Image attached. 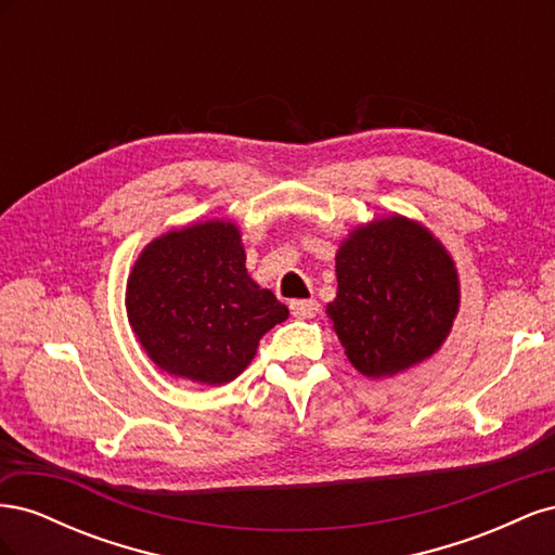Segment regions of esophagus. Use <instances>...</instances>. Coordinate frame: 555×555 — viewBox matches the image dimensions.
<instances>
[{
	"mask_svg": "<svg viewBox=\"0 0 555 555\" xmlns=\"http://www.w3.org/2000/svg\"><path fill=\"white\" fill-rule=\"evenodd\" d=\"M289 308H292V314H294V317H298V319H310V317L317 314L319 304H317L314 298H296V300H292Z\"/></svg>",
	"mask_w": 555,
	"mask_h": 555,
	"instance_id": "34e87169",
	"label": "esophagus"
}]
</instances>
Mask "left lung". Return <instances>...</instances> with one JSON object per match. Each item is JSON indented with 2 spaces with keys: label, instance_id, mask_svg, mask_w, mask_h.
Listing matches in <instances>:
<instances>
[{
  "label": "left lung",
  "instance_id": "left-lung-1",
  "mask_svg": "<svg viewBox=\"0 0 555 555\" xmlns=\"http://www.w3.org/2000/svg\"><path fill=\"white\" fill-rule=\"evenodd\" d=\"M335 275L326 314L361 375L408 371L447 340L461 304L459 273L426 227L402 215L357 227L335 255Z\"/></svg>",
  "mask_w": 555,
  "mask_h": 555
}]
</instances>
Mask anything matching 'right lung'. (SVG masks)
Listing matches in <instances>:
<instances>
[{"label":"right lung","instance_id":"right-lung-1","mask_svg":"<svg viewBox=\"0 0 555 555\" xmlns=\"http://www.w3.org/2000/svg\"><path fill=\"white\" fill-rule=\"evenodd\" d=\"M127 317L159 371L227 384L255 359L263 333L289 317L247 275L241 231L208 220L155 238L127 280Z\"/></svg>","mask_w":555,"mask_h":555}]
</instances>
